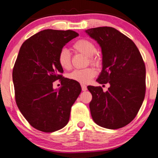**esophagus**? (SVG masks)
Here are the masks:
<instances>
[{"mask_svg": "<svg viewBox=\"0 0 158 158\" xmlns=\"http://www.w3.org/2000/svg\"><path fill=\"white\" fill-rule=\"evenodd\" d=\"M81 88H82V90H83V91H85V90H88L87 86H86L85 85H84V84H81Z\"/></svg>", "mask_w": 158, "mask_h": 158, "instance_id": "1", "label": "esophagus"}]
</instances>
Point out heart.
<instances>
[{"label":"heart","instance_id":"obj_1","mask_svg":"<svg viewBox=\"0 0 158 158\" xmlns=\"http://www.w3.org/2000/svg\"><path fill=\"white\" fill-rule=\"evenodd\" d=\"M73 49L77 52L81 53L88 57L89 62L94 64L99 63V59L95 57L97 49L94 43L87 40H81L77 41L73 44ZM58 62L63 69L68 70L71 66L70 54L67 49H62L58 55ZM96 74V71L92 68H88L83 70H75L69 74V78L81 83H87Z\"/></svg>","mask_w":158,"mask_h":158}]
</instances>
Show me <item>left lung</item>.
Listing matches in <instances>:
<instances>
[{
  "instance_id": "obj_1",
  "label": "left lung",
  "mask_w": 158,
  "mask_h": 158,
  "mask_svg": "<svg viewBox=\"0 0 158 158\" xmlns=\"http://www.w3.org/2000/svg\"><path fill=\"white\" fill-rule=\"evenodd\" d=\"M102 52V70L96 81L109 83L108 90L88 86L94 122L110 129L122 128L135 118L145 95L146 69L139 49L130 39L113 27L85 30Z\"/></svg>"
}]
</instances>
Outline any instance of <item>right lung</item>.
Returning <instances> with one entry per match:
<instances>
[{
    "mask_svg": "<svg viewBox=\"0 0 158 158\" xmlns=\"http://www.w3.org/2000/svg\"><path fill=\"white\" fill-rule=\"evenodd\" d=\"M79 34L72 30L45 29L23 43L13 70L15 98L19 109L34 128L53 132L65 127L71 107L81 92L79 83L62 77L58 55ZM63 85L54 89L52 83Z\"/></svg>",
    "mask_w": 158,
    "mask_h": 158,
    "instance_id": "obj_1",
    "label": "right lung"
}]
</instances>
